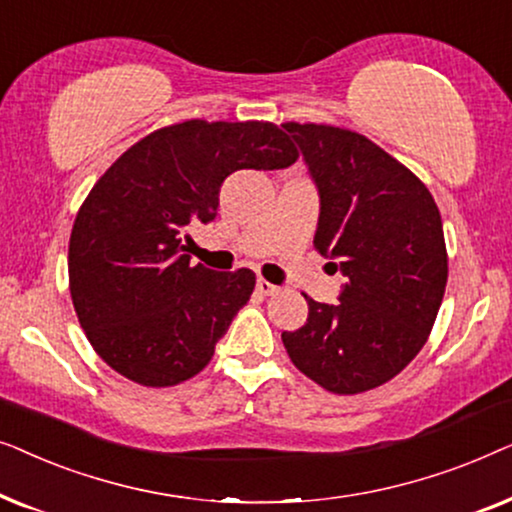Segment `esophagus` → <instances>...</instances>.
Here are the masks:
<instances>
[{"label": "esophagus", "instance_id": "1", "mask_svg": "<svg viewBox=\"0 0 512 512\" xmlns=\"http://www.w3.org/2000/svg\"><path fill=\"white\" fill-rule=\"evenodd\" d=\"M256 291L263 293V296H275V293H279V286L265 282V279H256Z\"/></svg>", "mask_w": 512, "mask_h": 512}]
</instances>
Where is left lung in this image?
Listing matches in <instances>:
<instances>
[{
    "label": "left lung",
    "mask_w": 512,
    "mask_h": 512,
    "mask_svg": "<svg viewBox=\"0 0 512 512\" xmlns=\"http://www.w3.org/2000/svg\"><path fill=\"white\" fill-rule=\"evenodd\" d=\"M319 193L314 247L345 284L338 303L307 298L282 340L293 366L333 394L389 382L419 354L443 303L447 251L429 188L352 130L286 123Z\"/></svg>",
    "instance_id": "1"
}]
</instances>
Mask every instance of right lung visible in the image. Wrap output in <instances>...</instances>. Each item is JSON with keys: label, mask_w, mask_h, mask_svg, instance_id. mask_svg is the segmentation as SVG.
Here are the masks:
<instances>
[{"label": "right lung", "mask_w": 512, "mask_h": 512, "mask_svg": "<svg viewBox=\"0 0 512 512\" xmlns=\"http://www.w3.org/2000/svg\"><path fill=\"white\" fill-rule=\"evenodd\" d=\"M296 158L272 123L186 121L151 132L102 174L69 237V291L107 366L172 387L212 361L256 275L191 265L186 228L216 219L233 172L282 170Z\"/></svg>", "instance_id": "1"}]
</instances>
